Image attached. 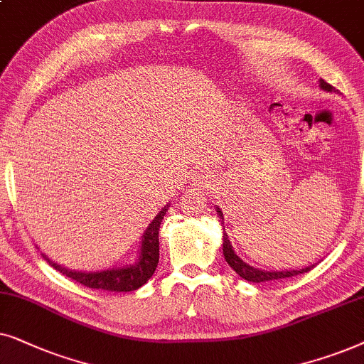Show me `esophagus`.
Returning <instances> with one entry per match:
<instances>
[{"label": "esophagus", "instance_id": "1", "mask_svg": "<svg viewBox=\"0 0 364 364\" xmlns=\"http://www.w3.org/2000/svg\"><path fill=\"white\" fill-rule=\"evenodd\" d=\"M193 181H195V185L205 188L211 183V176L201 169V171H196L195 174H193Z\"/></svg>", "mask_w": 364, "mask_h": 364}]
</instances>
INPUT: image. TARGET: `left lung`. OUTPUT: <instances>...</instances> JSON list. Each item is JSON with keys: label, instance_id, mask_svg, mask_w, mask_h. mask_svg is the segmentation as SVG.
<instances>
[{"label": "left lung", "instance_id": "1", "mask_svg": "<svg viewBox=\"0 0 364 364\" xmlns=\"http://www.w3.org/2000/svg\"><path fill=\"white\" fill-rule=\"evenodd\" d=\"M319 88L328 91V93H336V90H334L329 83H326L324 80H319ZM216 213H218V218L221 220V226H223V225H225V218H223V213L218 206H216ZM223 255H225L226 263L230 264L231 268L241 276V278L246 279V281H251V283H264V281L291 278V276L308 273L309 269L314 268V266L318 264V263H313L311 266H306V268H301V269H284V271H266V269L255 268V266H250L248 263H245V261L235 253V250H232L230 240H228L225 228H223Z\"/></svg>", "mask_w": 364, "mask_h": 364}]
</instances>
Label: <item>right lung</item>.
I'll return each instance as SVG.
<instances>
[{"mask_svg": "<svg viewBox=\"0 0 364 364\" xmlns=\"http://www.w3.org/2000/svg\"><path fill=\"white\" fill-rule=\"evenodd\" d=\"M169 208V203L163 208L161 211L154 216V220L149 223V226L144 230L141 236V246H139V255L134 264H123V266H113V268H106L101 271H77L70 269L61 266L56 261L48 258L43 253L48 263H50L56 271H60L68 278L77 281L86 288L93 289H105V291H114V293H126L134 291V289L141 288L146 281L151 278L154 269H156L159 261V226L164 215H166Z\"/></svg>", "mask_w": 364, "mask_h": 364, "instance_id": "add662e5", "label": "right lung"}]
</instances>
